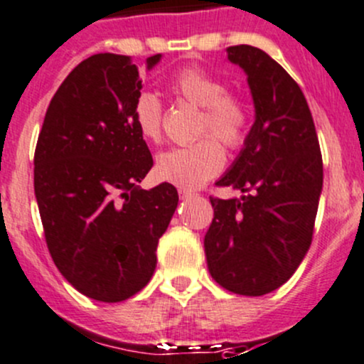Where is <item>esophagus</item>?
Instances as JSON below:
<instances>
[{
  "mask_svg": "<svg viewBox=\"0 0 364 364\" xmlns=\"http://www.w3.org/2000/svg\"><path fill=\"white\" fill-rule=\"evenodd\" d=\"M179 197H181L183 200H188V199H192V197H196V192H192V190L181 188V190H179Z\"/></svg>",
  "mask_w": 364,
  "mask_h": 364,
  "instance_id": "obj_1",
  "label": "esophagus"
}]
</instances>
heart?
Segmentation results:
<instances>
[{"label": "heart", "mask_w": 364, "mask_h": 364, "mask_svg": "<svg viewBox=\"0 0 364 364\" xmlns=\"http://www.w3.org/2000/svg\"><path fill=\"white\" fill-rule=\"evenodd\" d=\"M171 90L176 97L200 107L197 135L204 137L160 155L156 174L179 188H199L225 165L220 141L232 151L247 142L252 127L250 105L240 95L229 93L220 77L197 67L181 70L171 80ZM132 116L142 137L155 144L164 141V105L155 93L139 95Z\"/></svg>", "instance_id": "heart-1"}]
</instances>
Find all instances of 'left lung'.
<instances>
[{"label": "left lung", "instance_id": "obj_1", "mask_svg": "<svg viewBox=\"0 0 364 364\" xmlns=\"http://www.w3.org/2000/svg\"><path fill=\"white\" fill-rule=\"evenodd\" d=\"M248 77L255 123L240 156L216 185L241 199L209 197L215 216L204 236L213 280L241 296H264L299 267L314 237L322 155L306 98L264 50L227 49Z\"/></svg>", "mask_w": 364, "mask_h": 364}]
</instances>
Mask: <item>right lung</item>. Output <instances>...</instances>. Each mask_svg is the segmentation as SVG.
I'll use <instances>...</instances> for the list:
<instances>
[{"label": "right lung", "instance_id": "obj_1", "mask_svg": "<svg viewBox=\"0 0 364 364\" xmlns=\"http://www.w3.org/2000/svg\"><path fill=\"white\" fill-rule=\"evenodd\" d=\"M161 54L148 58V68ZM142 80L130 56L80 61L47 107L35 149V196L47 248L80 292L119 303L151 280L178 190L139 188L153 156L135 127Z\"/></svg>", "mask_w": 364, "mask_h": 364}]
</instances>
